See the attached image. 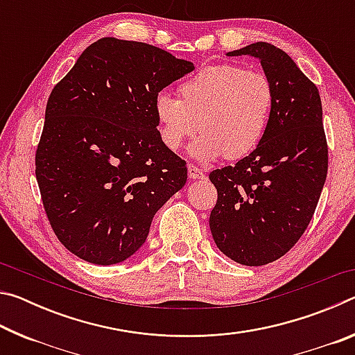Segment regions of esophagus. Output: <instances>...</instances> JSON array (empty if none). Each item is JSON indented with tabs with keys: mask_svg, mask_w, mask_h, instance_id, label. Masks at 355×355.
Returning <instances> with one entry per match:
<instances>
[{
	"mask_svg": "<svg viewBox=\"0 0 355 355\" xmlns=\"http://www.w3.org/2000/svg\"><path fill=\"white\" fill-rule=\"evenodd\" d=\"M188 175L191 180H202L205 178V173L200 169V167H197L194 164H189L188 166Z\"/></svg>",
	"mask_w": 355,
	"mask_h": 355,
	"instance_id": "esophagus-1",
	"label": "esophagus"
}]
</instances>
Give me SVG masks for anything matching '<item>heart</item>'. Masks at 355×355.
Returning a JSON list of instances; mask_svg holds the SVG:
<instances>
[{"label":"heart","instance_id":"b5f03b06","mask_svg":"<svg viewBox=\"0 0 355 355\" xmlns=\"http://www.w3.org/2000/svg\"><path fill=\"white\" fill-rule=\"evenodd\" d=\"M274 103L275 87L266 73L218 64L180 84L178 100L156 95L153 111L161 141L172 152L200 130L191 147L194 158L239 159L261 142Z\"/></svg>","mask_w":355,"mask_h":355}]
</instances>
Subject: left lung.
Returning a JSON list of instances; mask_svg holds the SVG:
<instances>
[{
  "label": "left lung",
  "instance_id": "left-lung-1",
  "mask_svg": "<svg viewBox=\"0 0 355 355\" xmlns=\"http://www.w3.org/2000/svg\"><path fill=\"white\" fill-rule=\"evenodd\" d=\"M258 58L275 87L261 142L235 166L209 173L218 202L209 228L222 254L245 266L279 260L304 235L327 177V141L318 87L266 42L227 56Z\"/></svg>",
  "mask_w": 355,
  "mask_h": 355
}]
</instances>
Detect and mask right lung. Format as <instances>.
<instances>
[{"instance_id":"right-lung-1","label":"right lung","mask_w":355,"mask_h":355,"mask_svg":"<svg viewBox=\"0 0 355 355\" xmlns=\"http://www.w3.org/2000/svg\"><path fill=\"white\" fill-rule=\"evenodd\" d=\"M192 70L158 46L103 37L51 91L35 178L53 232L84 261L127 260L184 186L186 163L161 141L153 105Z\"/></svg>"}]
</instances>
